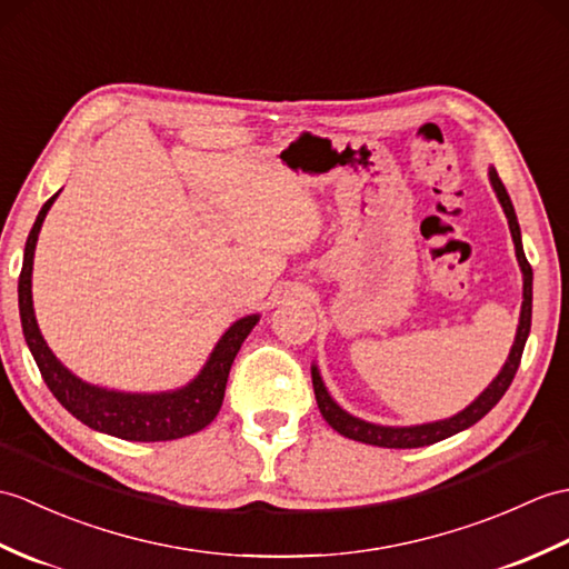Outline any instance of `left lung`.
I'll return each mask as SVG.
<instances>
[{"instance_id":"obj_1","label":"left lung","mask_w":569,"mask_h":569,"mask_svg":"<svg viewBox=\"0 0 569 569\" xmlns=\"http://www.w3.org/2000/svg\"><path fill=\"white\" fill-rule=\"evenodd\" d=\"M490 179H492V187L497 191L499 203H501V208H505V213H507L509 230H511V237H513V247H517L519 267L523 271L521 320H519V329H517V341H513V347H511V353H509L505 368H501V373L490 382V388H487L470 407H466L463 412L451 417V419L433 421V425H421V427H378V425H368V421H361V419L347 415L345 409H341L332 398H329V392L322 386L320 373H317V368H312V388H315L317 407H320V412L327 419V425L332 427L335 431H339L341 436H347V439L361 441V443H371V446H380V448H419V446H431L436 441H443V439H448V436H453L458 431L472 427L475 421H480L487 412H490V409L501 400V395L509 390L513 376H517V371H519L521 353H523V347H526L528 332H531L533 271H531V263H528V259L523 254L521 230H519L517 213H513L511 198H509V193L505 189V183H501V179L497 177L495 169L490 171Z\"/></svg>"}]
</instances>
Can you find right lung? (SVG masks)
I'll return each mask as SVG.
<instances>
[{
  "mask_svg": "<svg viewBox=\"0 0 569 569\" xmlns=\"http://www.w3.org/2000/svg\"><path fill=\"white\" fill-rule=\"evenodd\" d=\"M58 193L48 198L46 206L38 213L33 228L26 240L23 267L19 273V312L26 345H29L33 359L38 363L46 386L56 395L58 402L68 409L89 429L111 433L116 439L126 441H171L181 436H191L208 427L216 419L222 407L224 386H228L230 366L240 351L242 341L257 325V315H247L237 320L224 337L218 341L216 351L210 353L206 368L193 382L177 392L162 395H130L94 388L82 382L64 368L41 337V329L36 325L33 300H31V271H33V252L38 242V232L48 216V210Z\"/></svg>",
  "mask_w": 569,
  "mask_h": 569,
  "instance_id": "add662e5",
  "label": "right lung"
}]
</instances>
